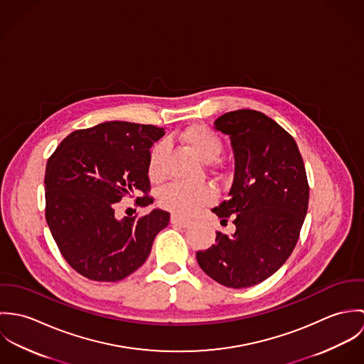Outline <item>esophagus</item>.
Returning <instances> with one entry per match:
<instances>
[{
    "instance_id": "34e87169",
    "label": "esophagus",
    "mask_w": 364,
    "mask_h": 364,
    "mask_svg": "<svg viewBox=\"0 0 364 364\" xmlns=\"http://www.w3.org/2000/svg\"><path fill=\"white\" fill-rule=\"evenodd\" d=\"M171 223L172 224H175V225H179V227H189L191 225V220H188V218H183V217H181V215H176V214H172L171 215Z\"/></svg>"
}]
</instances>
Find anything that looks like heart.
<instances>
[{"mask_svg":"<svg viewBox=\"0 0 364 364\" xmlns=\"http://www.w3.org/2000/svg\"><path fill=\"white\" fill-rule=\"evenodd\" d=\"M179 139L205 162L217 159L223 151V141L220 136L203 124H195L188 127L179 134ZM165 151V143H158L150 151L149 175L154 181H158L162 175V162ZM214 199L215 192L211 186L186 183H172L165 188L158 196V202L162 208L179 215H192L200 208L213 203Z\"/></svg>","mask_w":364,"mask_h":364,"instance_id":"1","label":"heart"}]
</instances>
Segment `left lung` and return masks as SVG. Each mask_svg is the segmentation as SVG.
I'll return each mask as SVG.
<instances>
[{"mask_svg": "<svg viewBox=\"0 0 364 364\" xmlns=\"http://www.w3.org/2000/svg\"><path fill=\"white\" fill-rule=\"evenodd\" d=\"M214 129L230 137L235 169L228 199L213 213L225 223L231 217L235 232H217L196 258L217 283L251 287L280 269L297 244L309 208L307 173L294 139L258 110L228 112Z\"/></svg>", "mask_w": 364, "mask_h": 364, "instance_id": "1", "label": "left lung"}]
</instances>
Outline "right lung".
Returning a JSON list of instances; mask_svg holds the SVG:
<instances>
[{"mask_svg": "<svg viewBox=\"0 0 364 364\" xmlns=\"http://www.w3.org/2000/svg\"><path fill=\"white\" fill-rule=\"evenodd\" d=\"M165 134L151 124L105 122L68 134L49 158L45 175L46 221L68 264L87 279L117 282L151 252L169 213L116 218L114 206L136 192H150L149 156ZM140 199V198H139ZM139 206L153 203L143 198Z\"/></svg>", "mask_w": 364, "mask_h": 364, "instance_id": "1", "label": "right lung"}]
</instances>
